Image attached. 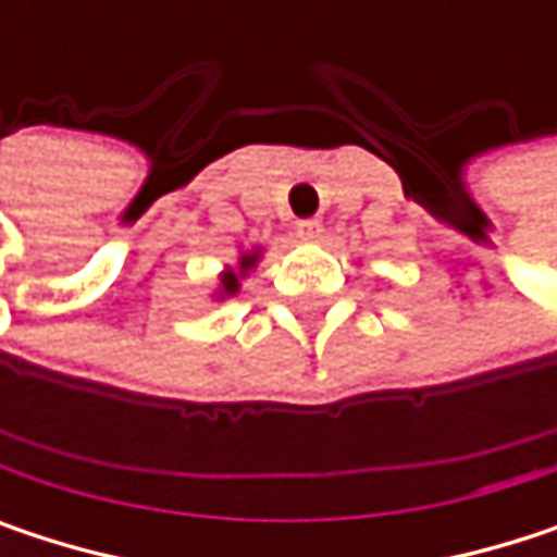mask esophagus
<instances>
[{"instance_id": "obj_1", "label": "esophagus", "mask_w": 557, "mask_h": 557, "mask_svg": "<svg viewBox=\"0 0 557 557\" xmlns=\"http://www.w3.org/2000/svg\"><path fill=\"white\" fill-rule=\"evenodd\" d=\"M296 235H299L302 242H315V238L322 235V222H319V219H299V222H296Z\"/></svg>"}]
</instances>
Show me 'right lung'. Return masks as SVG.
<instances>
[{
    "instance_id": "right-lung-1",
    "label": "right lung",
    "mask_w": 557,
    "mask_h": 557,
    "mask_svg": "<svg viewBox=\"0 0 557 557\" xmlns=\"http://www.w3.org/2000/svg\"><path fill=\"white\" fill-rule=\"evenodd\" d=\"M251 264H255V255L242 258V268H245V271H248ZM222 286H225V293H235V289H238V277H235V274H225V277H222Z\"/></svg>"
}]
</instances>
